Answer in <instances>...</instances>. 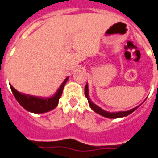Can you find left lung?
I'll return each mask as SVG.
<instances>
[{"label":"left lung","mask_w":158,"mask_h":158,"mask_svg":"<svg viewBox=\"0 0 158 158\" xmlns=\"http://www.w3.org/2000/svg\"><path fill=\"white\" fill-rule=\"evenodd\" d=\"M85 97L87 98L88 103H89V106L91 108L93 111H95L96 113H97L98 114L101 116H104L106 118H123V117H125V116H128L129 114H132L134 110H136L137 109L139 108V106H137L135 108L132 109V110H129L127 111H118V112H109V111H106L105 110H103L102 108H101L100 106H98L97 105L92 102V101L90 100V96H89V89H88V84L86 83V85L85 86Z\"/></svg>","instance_id":"left-lung-1"}]
</instances>
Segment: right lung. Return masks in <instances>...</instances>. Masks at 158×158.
<instances>
[{"label": "right lung", "instance_id": "obj_1", "mask_svg": "<svg viewBox=\"0 0 158 158\" xmlns=\"http://www.w3.org/2000/svg\"><path fill=\"white\" fill-rule=\"evenodd\" d=\"M68 78L66 77V79L63 81V82L61 84L59 88L57 89L54 95L50 97H41V96H35L28 95L21 93L15 90L11 85H10L11 91L14 95L15 98L19 102L20 106L29 112L35 114H43L48 112L50 110H52L58 105V101L60 97L62 96V90L64 88V85L68 81Z\"/></svg>", "mask_w": 158, "mask_h": 158}]
</instances>
